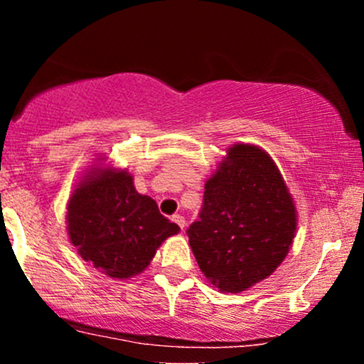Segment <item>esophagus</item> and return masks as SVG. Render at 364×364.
I'll return each instance as SVG.
<instances>
[{"label": "esophagus", "instance_id": "1", "mask_svg": "<svg viewBox=\"0 0 364 364\" xmlns=\"http://www.w3.org/2000/svg\"><path fill=\"white\" fill-rule=\"evenodd\" d=\"M173 220L174 223H176L179 228L181 229H185V225H186V220H185V217H183L181 214H176V215H173Z\"/></svg>", "mask_w": 364, "mask_h": 364}]
</instances>
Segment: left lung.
<instances>
[{"label":"left lung","instance_id":"obj_1","mask_svg":"<svg viewBox=\"0 0 364 364\" xmlns=\"http://www.w3.org/2000/svg\"><path fill=\"white\" fill-rule=\"evenodd\" d=\"M294 232L296 208L277 166L262 149L237 144L205 183L186 235L207 281L241 292L281 265Z\"/></svg>","mask_w":364,"mask_h":364}]
</instances>
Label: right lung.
Instances as JSON below:
<instances>
[{"label": "right lung", "instance_id": "obj_1", "mask_svg": "<svg viewBox=\"0 0 364 364\" xmlns=\"http://www.w3.org/2000/svg\"><path fill=\"white\" fill-rule=\"evenodd\" d=\"M66 220L83 260L114 279L140 274L162 241L179 231L159 212L156 200L136 193L127 171H92L75 188Z\"/></svg>", "mask_w": 364, "mask_h": 364}]
</instances>
